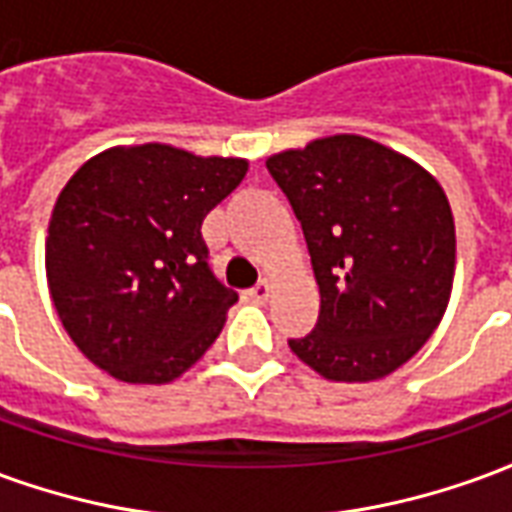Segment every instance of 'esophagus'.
Returning a JSON list of instances; mask_svg holds the SVG:
<instances>
[{"label":"esophagus","instance_id":"1","mask_svg":"<svg viewBox=\"0 0 512 512\" xmlns=\"http://www.w3.org/2000/svg\"><path fill=\"white\" fill-rule=\"evenodd\" d=\"M268 296H271V285H268L266 279H263V282H257L255 288L246 290V299L255 301V304H263V301H266Z\"/></svg>","mask_w":512,"mask_h":512}]
</instances>
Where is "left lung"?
<instances>
[{
    "label": "left lung",
    "mask_w": 512,
    "mask_h": 512,
    "mask_svg": "<svg viewBox=\"0 0 512 512\" xmlns=\"http://www.w3.org/2000/svg\"><path fill=\"white\" fill-rule=\"evenodd\" d=\"M304 230L321 312L288 340L329 381H376L428 343L447 310L455 224L447 194L411 158L337 134L266 161Z\"/></svg>",
    "instance_id": "1"
}]
</instances>
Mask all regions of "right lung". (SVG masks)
Masks as SVG:
<instances>
[{
    "mask_svg": "<svg viewBox=\"0 0 512 512\" xmlns=\"http://www.w3.org/2000/svg\"><path fill=\"white\" fill-rule=\"evenodd\" d=\"M244 175V158L139 145L90 158L65 183L46 277L93 365L126 384H169L211 348L238 293L208 266L200 227Z\"/></svg>",
    "mask_w": 512,
    "mask_h": 512,
    "instance_id": "obj_1",
    "label": "right lung"
}]
</instances>
